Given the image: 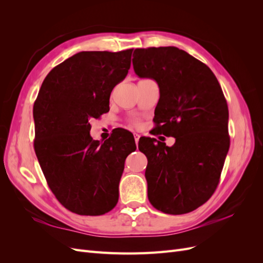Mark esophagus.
Segmentation results:
<instances>
[{
	"label": "esophagus",
	"instance_id": "obj_1",
	"mask_svg": "<svg viewBox=\"0 0 263 263\" xmlns=\"http://www.w3.org/2000/svg\"><path fill=\"white\" fill-rule=\"evenodd\" d=\"M134 137H135V141H136V145L138 144V141H139V138H140V136L138 134H134Z\"/></svg>",
	"mask_w": 263,
	"mask_h": 263
}]
</instances>
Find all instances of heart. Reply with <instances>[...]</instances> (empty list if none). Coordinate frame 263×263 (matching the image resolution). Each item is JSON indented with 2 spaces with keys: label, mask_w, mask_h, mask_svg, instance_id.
I'll return each instance as SVG.
<instances>
[{
  "label": "heart",
  "mask_w": 263,
  "mask_h": 263,
  "mask_svg": "<svg viewBox=\"0 0 263 263\" xmlns=\"http://www.w3.org/2000/svg\"><path fill=\"white\" fill-rule=\"evenodd\" d=\"M132 124L136 126V125H138V122H137V121H135V119H134V121H132Z\"/></svg>",
  "instance_id": "1"
}]
</instances>
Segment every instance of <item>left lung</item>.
<instances>
[{
    "mask_svg": "<svg viewBox=\"0 0 263 263\" xmlns=\"http://www.w3.org/2000/svg\"><path fill=\"white\" fill-rule=\"evenodd\" d=\"M133 57L136 74L160 89L158 133L176 138L172 147L155 138L138 145L148 159L149 202L165 214L190 213L215 192L228 153L224 93L205 63L177 47L137 48Z\"/></svg>",
    "mask_w": 263,
    "mask_h": 263,
    "instance_id": "left-lung-1",
    "label": "left lung"
}]
</instances>
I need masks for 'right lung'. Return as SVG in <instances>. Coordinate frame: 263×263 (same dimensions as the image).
I'll list each match as a JSON object with an SVG mask.
<instances>
[{
    "label": "right lung",
    "instance_id": "add662e5",
    "mask_svg": "<svg viewBox=\"0 0 263 263\" xmlns=\"http://www.w3.org/2000/svg\"><path fill=\"white\" fill-rule=\"evenodd\" d=\"M133 49L81 51L47 74L34 103V148L48 186L70 212L99 216L118 202V185L135 140L90 136L91 118L109 110L114 86L130 68ZM134 138V137H133Z\"/></svg>",
    "mask_w": 263,
    "mask_h": 263
}]
</instances>
